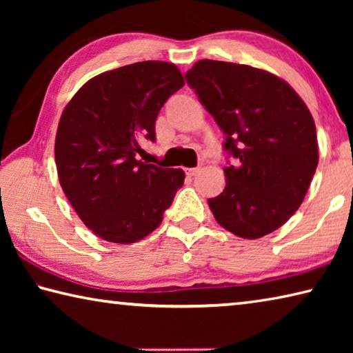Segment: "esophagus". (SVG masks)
<instances>
[{"label":"esophagus","instance_id":"esophagus-1","mask_svg":"<svg viewBox=\"0 0 353 353\" xmlns=\"http://www.w3.org/2000/svg\"><path fill=\"white\" fill-rule=\"evenodd\" d=\"M185 172H187V176L193 177L199 172V166H196V168H187V170H185Z\"/></svg>","mask_w":353,"mask_h":353}]
</instances>
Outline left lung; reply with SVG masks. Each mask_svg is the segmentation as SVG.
Returning <instances> with one entry per match:
<instances>
[{
    "mask_svg": "<svg viewBox=\"0 0 353 353\" xmlns=\"http://www.w3.org/2000/svg\"><path fill=\"white\" fill-rule=\"evenodd\" d=\"M187 82L225 134V188L208 199L214 219L255 240L283 225L305 198L318 166V139L308 107L270 71L204 59Z\"/></svg>",
    "mask_w": 353,
    "mask_h": 353,
    "instance_id": "obj_1",
    "label": "left lung"
}]
</instances>
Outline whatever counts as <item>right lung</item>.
Here are the masks:
<instances>
[{
	"label": "right lung",
	"mask_w": 353,
	"mask_h": 353,
	"mask_svg": "<svg viewBox=\"0 0 353 353\" xmlns=\"http://www.w3.org/2000/svg\"><path fill=\"white\" fill-rule=\"evenodd\" d=\"M174 63L146 61L83 83L59 121L56 165L71 207L94 235L130 244L157 229L182 170L143 163L141 141L155 140V119L183 87Z\"/></svg>",
	"instance_id": "obj_1"
}]
</instances>
